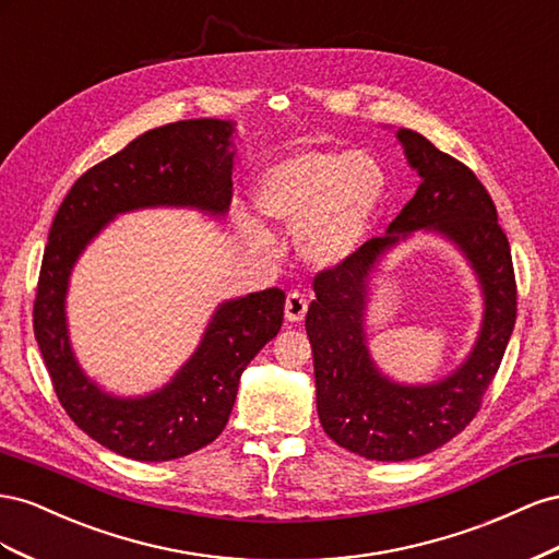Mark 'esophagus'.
I'll list each match as a JSON object with an SVG mask.
<instances>
[{"mask_svg":"<svg viewBox=\"0 0 559 559\" xmlns=\"http://www.w3.org/2000/svg\"><path fill=\"white\" fill-rule=\"evenodd\" d=\"M307 309H309V301L299 290H293L288 293V297H285V318H288L290 323L305 321Z\"/></svg>","mask_w":559,"mask_h":559,"instance_id":"obj_1","label":"esophagus"}]
</instances>
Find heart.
Masks as SVG:
<instances>
[{"label":"heart","mask_w":559,"mask_h":559,"mask_svg":"<svg viewBox=\"0 0 559 559\" xmlns=\"http://www.w3.org/2000/svg\"><path fill=\"white\" fill-rule=\"evenodd\" d=\"M384 187L386 175L370 154L301 152L262 175L254 205L269 219L299 227L301 254L330 266L360 246Z\"/></svg>","instance_id":"1"}]
</instances>
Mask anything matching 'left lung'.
<instances>
[{
    "label": "left lung",
    "mask_w": 559,
    "mask_h": 559,
    "mask_svg": "<svg viewBox=\"0 0 559 559\" xmlns=\"http://www.w3.org/2000/svg\"><path fill=\"white\" fill-rule=\"evenodd\" d=\"M397 138L421 175L417 194L386 236L370 238L346 260L318 271L307 313L323 430L340 448L374 461L417 459L459 436L480 412L518 318L513 258L489 191L466 164L421 133L401 129ZM424 226L442 230L469 254L488 309L472 358L452 378L433 388H401L373 370L364 348L361 311L378 254Z\"/></svg>",
    "instance_id": "8db88e82"
}]
</instances>
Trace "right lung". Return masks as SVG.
Listing matches in <instances>:
<instances>
[{"label":"right lung","mask_w":559,"mask_h":559,"mask_svg":"<svg viewBox=\"0 0 559 559\" xmlns=\"http://www.w3.org/2000/svg\"><path fill=\"white\" fill-rule=\"evenodd\" d=\"M229 135L231 126L217 119L175 121L138 135L72 185L51 225L32 328L62 409L88 438L121 456L170 461L211 444L229 421L241 372L283 325L281 288L227 301L182 372L142 401H119L93 386L68 344L62 305L79 252L117 213L142 205L225 213L231 201Z\"/></svg>","instance_id":"right-lung-1"}]
</instances>
